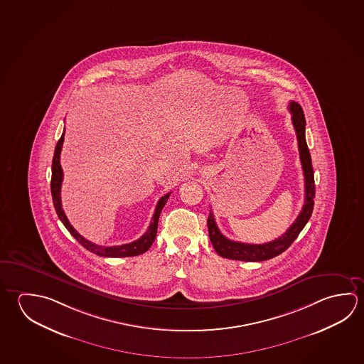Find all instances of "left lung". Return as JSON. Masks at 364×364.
I'll return each instance as SVG.
<instances>
[{"label":"left lung","instance_id":"1","mask_svg":"<svg viewBox=\"0 0 364 364\" xmlns=\"http://www.w3.org/2000/svg\"><path fill=\"white\" fill-rule=\"evenodd\" d=\"M289 111L291 112V122H293L294 129L296 133L300 162H301V168H303L304 181H306V184H304L306 185V199H304L301 212H300L299 216L296 217L293 225L287 230L285 234H282L280 237L274 239L272 242H264V244H247V242L230 240L226 236L221 234V231L217 228L213 213L210 212V216L207 220L210 240L216 250L217 255H221L223 258L245 262H261L271 259L276 255H281L282 252H285L293 244L294 240L299 235L300 231L304 229L308 220L312 216L313 205H314L313 199L316 194V188H314L312 159H311V154H309L306 141V117H304L299 103L291 101L289 103Z\"/></svg>","mask_w":364,"mask_h":364}]
</instances>
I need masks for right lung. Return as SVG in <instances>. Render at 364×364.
<instances>
[{"instance_id": "1", "label": "right lung", "mask_w": 364, "mask_h": 364, "mask_svg": "<svg viewBox=\"0 0 364 364\" xmlns=\"http://www.w3.org/2000/svg\"><path fill=\"white\" fill-rule=\"evenodd\" d=\"M65 130L61 138L58 139L56 148H55V154H53V160H52V178H51V193L52 200L55 210L58 213V218L61 220V223H64L65 228L69 230L71 235L77 239V242L83 245L84 248L88 249L92 253L101 257H134V255H143L144 252H147L151 248V245L154 244L156 235H157V226H159V218H160L161 210L165 207L167 199L170 197L171 193H167L164 197L161 198L159 203L156 205L154 210V218L152 223L149 225L147 231L144 232V235H141L138 240L129 242V244H122V245H116V247H102V245H97L95 242L87 240L85 237L80 235L77 230L71 226L68 217L65 215L63 210V204H61V184H63V168L60 165V154L63 149V143H64Z\"/></svg>"}]
</instances>
